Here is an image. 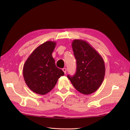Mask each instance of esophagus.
Segmentation results:
<instances>
[{"label":"esophagus","instance_id":"1","mask_svg":"<svg viewBox=\"0 0 130 130\" xmlns=\"http://www.w3.org/2000/svg\"><path fill=\"white\" fill-rule=\"evenodd\" d=\"M62 71H63V73H64L65 74L67 73V69H66V68H63L62 69Z\"/></svg>","mask_w":130,"mask_h":130}]
</instances>
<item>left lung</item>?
<instances>
[{"mask_svg":"<svg viewBox=\"0 0 130 130\" xmlns=\"http://www.w3.org/2000/svg\"><path fill=\"white\" fill-rule=\"evenodd\" d=\"M72 48L76 60V71L74 76H67L78 92L90 94L100 87L104 80L106 69L103 59L85 41L74 40Z\"/></svg>","mask_w":130,"mask_h":130,"instance_id":"obj_1","label":"left lung"}]
</instances>
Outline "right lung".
<instances>
[{"instance_id":"1","label":"right lung","mask_w":130,"mask_h":130,"mask_svg":"<svg viewBox=\"0 0 130 130\" xmlns=\"http://www.w3.org/2000/svg\"><path fill=\"white\" fill-rule=\"evenodd\" d=\"M56 43L46 41L38 46L27 59L23 75L28 88L34 93L44 95L53 89L63 71L56 67L52 54Z\"/></svg>"}]
</instances>
